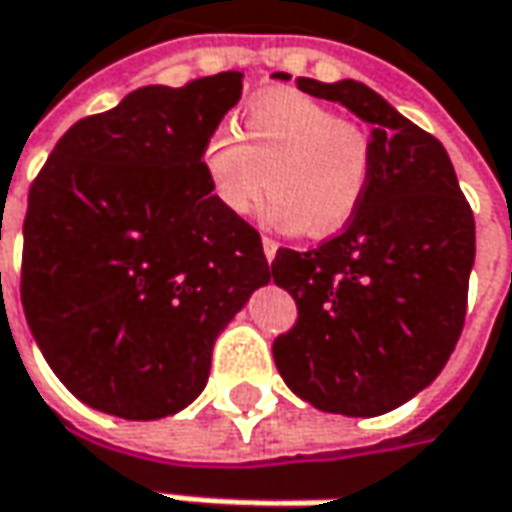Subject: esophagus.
Segmentation results:
<instances>
[{
    "instance_id": "esophagus-1",
    "label": "esophagus",
    "mask_w": 512,
    "mask_h": 512,
    "mask_svg": "<svg viewBox=\"0 0 512 512\" xmlns=\"http://www.w3.org/2000/svg\"><path fill=\"white\" fill-rule=\"evenodd\" d=\"M263 255H266V260L272 263L274 255H277V240L272 238H263Z\"/></svg>"
}]
</instances>
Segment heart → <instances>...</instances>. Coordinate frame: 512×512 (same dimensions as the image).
<instances>
[{"label": "heart", "instance_id": "b5f03b06", "mask_svg": "<svg viewBox=\"0 0 512 512\" xmlns=\"http://www.w3.org/2000/svg\"><path fill=\"white\" fill-rule=\"evenodd\" d=\"M243 140L212 130L203 169L223 209L252 215L269 198L277 229L326 238L354 221L371 184V141L337 110L300 93L257 96L243 113Z\"/></svg>", "mask_w": 512, "mask_h": 512}]
</instances>
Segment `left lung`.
Wrapping results in <instances>:
<instances>
[{
	"mask_svg": "<svg viewBox=\"0 0 512 512\" xmlns=\"http://www.w3.org/2000/svg\"><path fill=\"white\" fill-rule=\"evenodd\" d=\"M297 87L374 124V164L340 235L309 252L277 249L272 277L294 297L297 323L274 340V362L314 408L379 416L428 388L456 348L476 257L473 209L445 147L371 87Z\"/></svg>",
	"mask_w": 512,
	"mask_h": 512,
	"instance_id": "1",
	"label": "left lung"
}]
</instances>
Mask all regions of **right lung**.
<instances>
[{
  "label": "right lung",
  "mask_w": 512,
  "mask_h": 512,
  "mask_svg": "<svg viewBox=\"0 0 512 512\" xmlns=\"http://www.w3.org/2000/svg\"><path fill=\"white\" fill-rule=\"evenodd\" d=\"M243 73L141 87L59 138L30 184L22 306L53 374L121 419L186 408L212 345L269 260L223 209L203 141L240 101Z\"/></svg>",
  "instance_id": "obj_1"
}]
</instances>
